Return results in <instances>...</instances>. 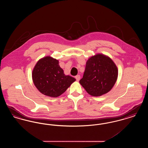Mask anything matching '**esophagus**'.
Wrapping results in <instances>:
<instances>
[{"mask_svg": "<svg viewBox=\"0 0 148 148\" xmlns=\"http://www.w3.org/2000/svg\"><path fill=\"white\" fill-rule=\"evenodd\" d=\"M75 79H76L77 81H79V80L80 79V75H77V76H75Z\"/></svg>", "mask_w": 148, "mask_h": 148, "instance_id": "esophagus-1", "label": "esophagus"}]
</instances>
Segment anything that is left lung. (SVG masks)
Listing matches in <instances>:
<instances>
[{
	"label": "left lung",
	"mask_w": 148,
	"mask_h": 148,
	"mask_svg": "<svg viewBox=\"0 0 148 148\" xmlns=\"http://www.w3.org/2000/svg\"><path fill=\"white\" fill-rule=\"evenodd\" d=\"M118 74L117 67L110 58L97 54L88 60L79 83L88 94L99 97L112 89Z\"/></svg>",
	"instance_id": "left-lung-1"
}]
</instances>
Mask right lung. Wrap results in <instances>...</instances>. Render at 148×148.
Here are the masks:
<instances>
[{"mask_svg": "<svg viewBox=\"0 0 148 148\" xmlns=\"http://www.w3.org/2000/svg\"><path fill=\"white\" fill-rule=\"evenodd\" d=\"M32 77L36 88L42 94L56 98L66 90L75 79L65 75L59 61L50 56L39 60L33 71Z\"/></svg>", "mask_w": 148, "mask_h": 148, "instance_id": "right-lung-1", "label": "right lung"}]
</instances>
